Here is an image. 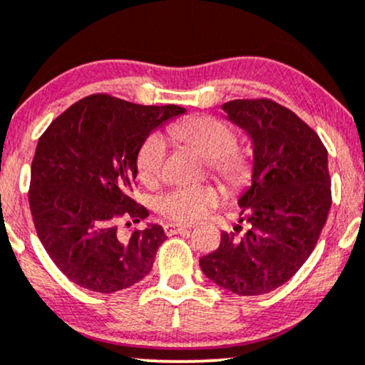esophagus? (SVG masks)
<instances>
[{"label": "esophagus", "instance_id": "obj_1", "mask_svg": "<svg viewBox=\"0 0 365 365\" xmlns=\"http://www.w3.org/2000/svg\"><path fill=\"white\" fill-rule=\"evenodd\" d=\"M190 229V225H185V224H167L165 225V232L168 234V236H173V234H178V232H183V230Z\"/></svg>", "mask_w": 365, "mask_h": 365}]
</instances>
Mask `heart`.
<instances>
[{
    "instance_id": "obj_1",
    "label": "heart",
    "mask_w": 365,
    "mask_h": 365,
    "mask_svg": "<svg viewBox=\"0 0 365 365\" xmlns=\"http://www.w3.org/2000/svg\"><path fill=\"white\" fill-rule=\"evenodd\" d=\"M175 138L185 141L204 158L217 178L232 190H242L251 183L256 170V151L251 145H237L236 133L222 119L214 116H193L175 123ZM167 140L153 133L138 150V177L146 185H153L163 173L167 158ZM220 202V192L210 183L175 187L158 198V210L180 222H193L205 217Z\"/></svg>"
}]
</instances>
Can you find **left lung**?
Masks as SVG:
<instances>
[{"mask_svg":"<svg viewBox=\"0 0 365 365\" xmlns=\"http://www.w3.org/2000/svg\"><path fill=\"white\" fill-rule=\"evenodd\" d=\"M222 109L252 140L256 170L237 200L247 230L220 234L200 267L220 288L256 297L292 279L315 249L331 205L329 158L317 133L274 101L236 99Z\"/></svg>","mask_w":365,"mask_h":365,"instance_id":"obj_1","label":"left lung"}]
</instances>
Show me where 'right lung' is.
Masks as SVG:
<instances>
[{"label": "right lung", "instance_id": "obj_1", "mask_svg": "<svg viewBox=\"0 0 365 365\" xmlns=\"http://www.w3.org/2000/svg\"><path fill=\"white\" fill-rule=\"evenodd\" d=\"M180 106H141L92 94L45 129L31 161L29 202L38 239L72 283L114 293L153 267L161 225L119 232V220L148 217L133 190L138 150L150 133L185 114ZM126 225H131L128 222Z\"/></svg>", "mask_w": 365, "mask_h": 365}]
</instances>
